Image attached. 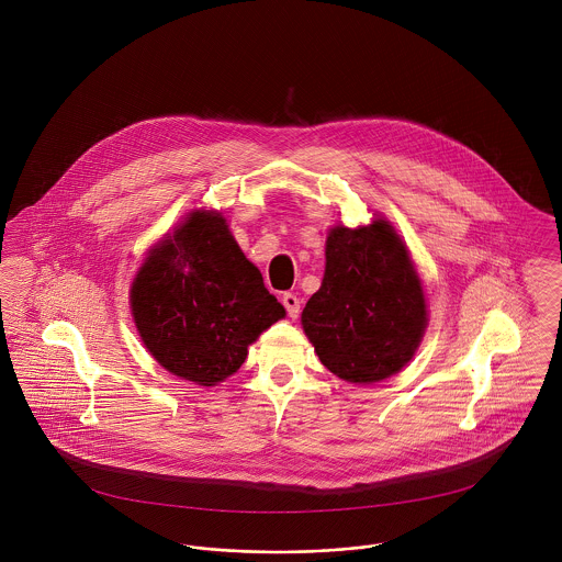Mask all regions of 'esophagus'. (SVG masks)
Wrapping results in <instances>:
<instances>
[{"instance_id":"34e87169","label":"esophagus","mask_w":562,"mask_h":562,"mask_svg":"<svg viewBox=\"0 0 562 562\" xmlns=\"http://www.w3.org/2000/svg\"><path fill=\"white\" fill-rule=\"evenodd\" d=\"M283 307L288 310V316L290 318H299V314H301V301H299V296L296 294H292V292H288V294H283Z\"/></svg>"}]
</instances>
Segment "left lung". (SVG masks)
Masks as SVG:
<instances>
[{
  "mask_svg": "<svg viewBox=\"0 0 562 562\" xmlns=\"http://www.w3.org/2000/svg\"><path fill=\"white\" fill-rule=\"evenodd\" d=\"M321 290L303 310V328L324 368L348 383H376L401 372L426 324V299L394 227H333Z\"/></svg>",
  "mask_w": 562,
  "mask_h": 562,
  "instance_id": "8db88e82",
  "label": "left lung"
}]
</instances>
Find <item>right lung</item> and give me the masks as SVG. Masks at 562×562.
Returning <instances> with one entry per match:
<instances>
[{"instance_id":"1","label":"right lung","mask_w":562,"mask_h":562,"mask_svg":"<svg viewBox=\"0 0 562 562\" xmlns=\"http://www.w3.org/2000/svg\"><path fill=\"white\" fill-rule=\"evenodd\" d=\"M140 339L170 374L212 387L285 316L218 212H192L149 250L130 290Z\"/></svg>"}]
</instances>
